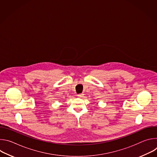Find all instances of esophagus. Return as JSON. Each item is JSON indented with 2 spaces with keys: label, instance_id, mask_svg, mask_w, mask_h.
I'll return each mask as SVG.
<instances>
[{
  "label": "esophagus",
  "instance_id": "1",
  "mask_svg": "<svg viewBox=\"0 0 157 157\" xmlns=\"http://www.w3.org/2000/svg\"><path fill=\"white\" fill-rule=\"evenodd\" d=\"M78 96L79 98H82V97L84 96V94H83V93L79 94H78Z\"/></svg>",
  "mask_w": 157,
  "mask_h": 157
}]
</instances>
